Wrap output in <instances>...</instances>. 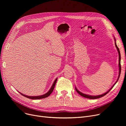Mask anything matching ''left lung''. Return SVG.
<instances>
[{"instance_id": "obj_1", "label": "left lung", "mask_w": 126, "mask_h": 126, "mask_svg": "<svg viewBox=\"0 0 126 126\" xmlns=\"http://www.w3.org/2000/svg\"><path fill=\"white\" fill-rule=\"evenodd\" d=\"M114 41H115V46H116V49H117V51H118V56H119V63H118L119 75H118V77L117 81H116V82L114 84V85H113V86H112L110 88V89L108 91H107L106 92H105V93H104V94H102L98 95H88V94H83L82 92H80V91H79V90L77 89V88L75 87V89H76L77 92H78V93L79 94L81 95L82 96L84 97H85V98H89V99H96V98H100V97H103V96H104V95H105L106 94H107L108 93V92L111 90V89L115 85V84H116V83H117V82L118 81V79H119V78H120V77L121 72V58L120 51V49H119L118 47H117V45H116V39H115V38L114 37Z\"/></svg>"}]
</instances>
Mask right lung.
Listing matches in <instances>:
<instances>
[{
	"label": "right lung",
	"mask_w": 126,
	"mask_h": 126,
	"mask_svg": "<svg viewBox=\"0 0 126 126\" xmlns=\"http://www.w3.org/2000/svg\"><path fill=\"white\" fill-rule=\"evenodd\" d=\"M57 79L58 78H56V80H55V81L54 82V83H53V84L52 85L51 87L50 88V89L49 90V91L47 92V93H46L45 94H43V95H38V96H28V95H24L21 93H20V92H19L20 94L21 95H22L23 96L26 97H28L29 98H30V99H32V100H38V99H41V98H45V97H48L51 93L53 91V90H54V88H55V85H56V83L57 82Z\"/></svg>",
	"instance_id": "1"
}]
</instances>
